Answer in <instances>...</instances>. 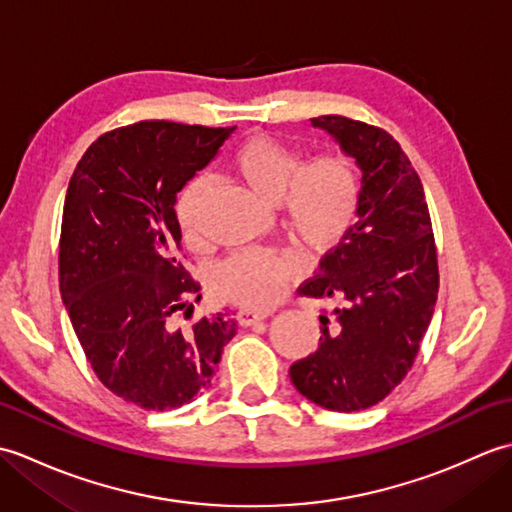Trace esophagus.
<instances>
[{"instance_id":"obj_1","label":"esophagus","mask_w":512,"mask_h":512,"mask_svg":"<svg viewBox=\"0 0 512 512\" xmlns=\"http://www.w3.org/2000/svg\"><path fill=\"white\" fill-rule=\"evenodd\" d=\"M268 317H270L268 312H255V310H246V308H242V310H237V312H235V319H237V323H239V325H244V328H250V325H255V323L264 321V319H268Z\"/></svg>"}]
</instances>
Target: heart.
I'll use <instances>...</instances> for the list:
<instances>
[{
	"label": "heart",
	"instance_id": "b5f03b06",
	"mask_svg": "<svg viewBox=\"0 0 512 512\" xmlns=\"http://www.w3.org/2000/svg\"><path fill=\"white\" fill-rule=\"evenodd\" d=\"M231 169L259 198L277 202L290 239L306 253H325L339 244L354 220L358 182L350 160L341 154H323L301 165L299 151L273 136L257 134L235 149ZM204 195V178L191 180L178 195L176 217L187 237L198 235ZM295 270L288 255L246 250L215 268L213 288L239 306L268 310Z\"/></svg>",
	"mask_w": 512,
	"mask_h": 512
}]
</instances>
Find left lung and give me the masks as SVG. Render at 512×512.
Returning a JSON list of instances; mask_svg holds the SVG:
<instances>
[{"mask_svg": "<svg viewBox=\"0 0 512 512\" xmlns=\"http://www.w3.org/2000/svg\"><path fill=\"white\" fill-rule=\"evenodd\" d=\"M361 169L356 222L321 259L301 297L328 299L319 350L290 367L314 405L361 411L413 365L438 299V259L422 182L387 132L345 116L310 118Z\"/></svg>", "mask_w": 512, "mask_h": 512, "instance_id": "left-lung-1", "label": "left lung"}]
</instances>
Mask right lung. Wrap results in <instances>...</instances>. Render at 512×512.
Listing matches in <instances>:
<instances>
[{"mask_svg":"<svg viewBox=\"0 0 512 512\" xmlns=\"http://www.w3.org/2000/svg\"><path fill=\"white\" fill-rule=\"evenodd\" d=\"M235 127L143 121L103 134L65 193L59 288L101 383L143 409L187 405L211 387L235 321L178 323L200 284L180 259L178 193Z\"/></svg>","mask_w":512,"mask_h":512,"instance_id":"add662e5","label":"right lung"}]
</instances>
